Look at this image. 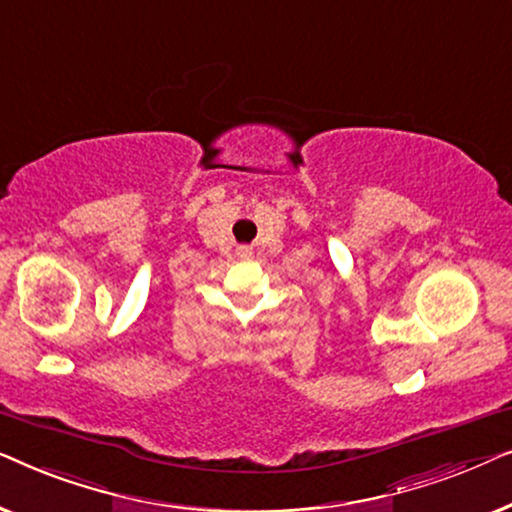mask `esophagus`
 <instances>
[{"label":"esophagus","instance_id":"obj_1","mask_svg":"<svg viewBox=\"0 0 512 512\" xmlns=\"http://www.w3.org/2000/svg\"><path fill=\"white\" fill-rule=\"evenodd\" d=\"M237 254H240L242 258H249L251 256V249L249 247H240V251H237Z\"/></svg>","mask_w":512,"mask_h":512}]
</instances>
